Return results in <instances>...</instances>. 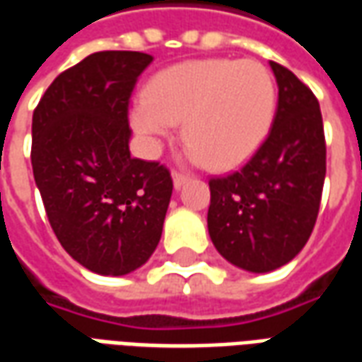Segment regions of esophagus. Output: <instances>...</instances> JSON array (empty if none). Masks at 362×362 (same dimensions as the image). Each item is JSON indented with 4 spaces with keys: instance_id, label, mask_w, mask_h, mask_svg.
<instances>
[{
    "instance_id": "34e87169",
    "label": "esophagus",
    "mask_w": 362,
    "mask_h": 362,
    "mask_svg": "<svg viewBox=\"0 0 362 362\" xmlns=\"http://www.w3.org/2000/svg\"><path fill=\"white\" fill-rule=\"evenodd\" d=\"M189 180L188 174H182V173H173V182H174V188L180 189L186 182Z\"/></svg>"
}]
</instances>
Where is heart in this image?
Segmentation results:
<instances>
[{
	"mask_svg": "<svg viewBox=\"0 0 362 362\" xmlns=\"http://www.w3.org/2000/svg\"><path fill=\"white\" fill-rule=\"evenodd\" d=\"M277 87L256 59H192L158 71L132 108V124L151 151L182 119L186 157L230 168L256 153L272 129Z\"/></svg>",
	"mask_w": 362,
	"mask_h": 362,
	"instance_id": "b5f03b06",
	"label": "heart"
}]
</instances>
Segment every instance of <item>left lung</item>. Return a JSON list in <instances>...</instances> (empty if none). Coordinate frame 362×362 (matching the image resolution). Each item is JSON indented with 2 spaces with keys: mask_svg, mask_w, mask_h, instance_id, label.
<instances>
[{
  "mask_svg": "<svg viewBox=\"0 0 362 362\" xmlns=\"http://www.w3.org/2000/svg\"><path fill=\"white\" fill-rule=\"evenodd\" d=\"M279 87L266 141L246 165L211 178L207 228L233 266L267 273L308 243L326 178V139L318 98L293 71L269 62Z\"/></svg>",
  "mask_w": 362,
  "mask_h": 362,
  "instance_id": "1",
  "label": "left lung"
}]
</instances>
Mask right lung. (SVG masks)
<instances>
[{"mask_svg": "<svg viewBox=\"0 0 362 362\" xmlns=\"http://www.w3.org/2000/svg\"><path fill=\"white\" fill-rule=\"evenodd\" d=\"M143 52H96L59 74L33 114V173L64 250L98 275H126L157 248L173 178L129 153L127 108Z\"/></svg>", "mask_w": 362, "mask_h": 362, "instance_id": "add662e5", "label": "right lung"}]
</instances>
